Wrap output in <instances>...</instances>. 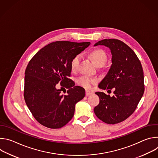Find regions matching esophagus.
I'll return each instance as SVG.
<instances>
[{
	"label": "esophagus",
	"instance_id": "obj_1",
	"mask_svg": "<svg viewBox=\"0 0 158 158\" xmlns=\"http://www.w3.org/2000/svg\"><path fill=\"white\" fill-rule=\"evenodd\" d=\"M93 94V91H89V90H86L85 91V95L86 96H90Z\"/></svg>",
	"mask_w": 158,
	"mask_h": 158
}]
</instances>
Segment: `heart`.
Segmentation results:
<instances>
[{"instance_id":"b5f03b06","label":"heart","mask_w":158,"mask_h":158,"mask_svg":"<svg viewBox=\"0 0 158 158\" xmlns=\"http://www.w3.org/2000/svg\"><path fill=\"white\" fill-rule=\"evenodd\" d=\"M89 56L93 59L95 64L101 67L107 61V57L106 52L101 49H96L89 52ZM81 60V56L79 55L75 56L71 62V69L73 72H76L78 70L79 63ZM98 79L96 78H91L87 76H83L79 78L77 81L78 84L86 88L89 89L91 86L97 82Z\"/></svg>"}]
</instances>
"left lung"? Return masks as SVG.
<instances>
[{"label":"left lung","instance_id":"1","mask_svg":"<svg viewBox=\"0 0 158 158\" xmlns=\"http://www.w3.org/2000/svg\"><path fill=\"white\" fill-rule=\"evenodd\" d=\"M99 45L110 49L112 64L98 87L103 90L114 88V96L95 93L99 98V104L94 111L103 122L115 124L126 119L136 109L144 91V73L136 54L123 42L104 39L94 46Z\"/></svg>","mask_w":158,"mask_h":158}]
</instances>
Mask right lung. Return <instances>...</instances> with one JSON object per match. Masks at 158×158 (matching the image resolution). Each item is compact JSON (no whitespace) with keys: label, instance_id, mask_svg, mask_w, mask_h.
Returning a JSON list of instances; mask_svg holds the SVG:
<instances>
[{"label":"right lung","instance_id":"add662e5","mask_svg":"<svg viewBox=\"0 0 158 158\" xmlns=\"http://www.w3.org/2000/svg\"><path fill=\"white\" fill-rule=\"evenodd\" d=\"M90 44L52 42L38 51L29 62L25 71L24 99L40 124L58 129L73 118L76 103L85 96V89L75 86L69 78L71 62ZM59 81L69 89L66 95H61L55 87Z\"/></svg>","mask_w":158,"mask_h":158}]
</instances>
